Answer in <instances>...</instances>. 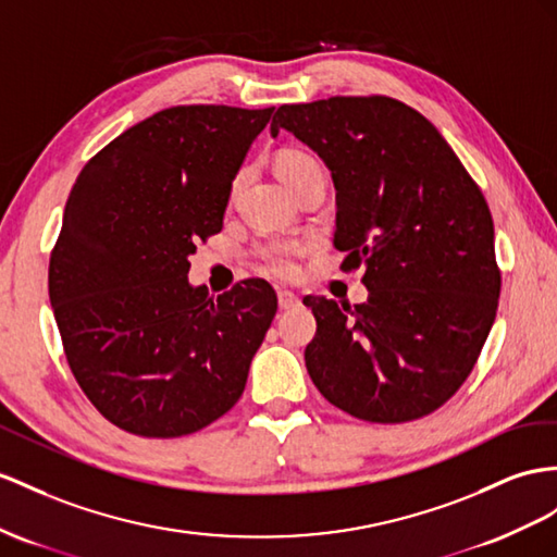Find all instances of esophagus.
<instances>
[{"label": "esophagus", "mask_w": 557, "mask_h": 557, "mask_svg": "<svg viewBox=\"0 0 557 557\" xmlns=\"http://www.w3.org/2000/svg\"><path fill=\"white\" fill-rule=\"evenodd\" d=\"M277 304H280L282 310H292V308H296L298 304H301V298H298L294 292L282 289V292H277Z\"/></svg>", "instance_id": "obj_1"}]
</instances>
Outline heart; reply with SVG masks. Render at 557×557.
<instances>
[{"label": "heart", "instance_id": "obj_1", "mask_svg": "<svg viewBox=\"0 0 557 557\" xmlns=\"http://www.w3.org/2000/svg\"><path fill=\"white\" fill-rule=\"evenodd\" d=\"M312 164H318V162L301 150H280L275 157V171H277L282 183H289L294 176H298L304 169H308ZM301 251H304V247L296 245V242L275 239L263 249V259L275 275L292 277L296 273V259Z\"/></svg>", "mask_w": 557, "mask_h": 557}]
</instances>
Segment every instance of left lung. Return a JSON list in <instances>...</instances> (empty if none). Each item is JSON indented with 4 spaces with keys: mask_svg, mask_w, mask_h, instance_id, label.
Listing matches in <instances>:
<instances>
[{
    "mask_svg": "<svg viewBox=\"0 0 557 557\" xmlns=\"http://www.w3.org/2000/svg\"><path fill=\"white\" fill-rule=\"evenodd\" d=\"M320 154L336 190L334 245L364 268L367 301L306 296L318 334L306 367L318 391L372 423L431 414L461 388L496 318L502 275L487 202L449 143L386 96L277 108Z\"/></svg>",
    "mask_w": 557,
    "mask_h": 557,
    "instance_id": "left-lung-1",
    "label": "left lung"
}]
</instances>
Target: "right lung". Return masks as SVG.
Returning <instances> with one entry per match:
<instances>
[{
  "label": "right lung",
  "instance_id": "obj_1",
  "mask_svg": "<svg viewBox=\"0 0 557 557\" xmlns=\"http://www.w3.org/2000/svg\"><path fill=\"white\" fill-rule=\"evenodd\" d=\"M275 108L178 106L134 124L79 171L49 263L70 369L126 433L181 437L223 417L275 318L263 280L209 296L195 242L223 227L233 181Z\"/></svg>",
  "mask_w": 557,
  "mask_h": 557
}]
</instances>
